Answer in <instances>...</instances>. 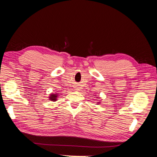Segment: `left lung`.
I'll list each match as a JSON object with an SVG mask.
<instances>
[{
  "label": "left lung",
  "mask_w": 157,
  "mask_h": 157,
  "mask_svg": "<svg viewBox=\"0 0 157 157\" xmlns=\"http://www.w3.org/2000/svg\"><path fill=\"white\" fill-rule=\"evenodd\" d=\"M100 103H101V101H99V102H97V103L98 104H100Z\"/></svg>",
  "instance_id": "8db88e82"
}]
</instances>
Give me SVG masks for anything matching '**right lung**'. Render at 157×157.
Returning a JSON list of instances; mask_svg holds the SVG:
<instances>
[{
	"mask_svg": "<svg viewBox=\"0 0 157 157\" xmlns=\"http://www.w3.org/2000/svg\"><path fill=\"white\" fill-rule=\"evenodd\" d=\"M58 96H59V94H58L52 93L51 94H50V96L48 97L49 100L52 101H56L57 100H58Z\"/></svg>",
	"mask_w": 157,
	"mask_h": 157,
	"instance_id": "right-lung-1",
	"label": "right lung"
}]
</instances>
